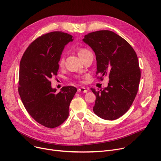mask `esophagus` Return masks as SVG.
I'll list each match as a JSON object with an SVG mask.
<instances>
[{
  "instance_id": "1",
  "label": "esophagus",
  "mask_w": 161,
  "mask_h": 161,
  "mask_svg": "<svg viewBox=\"0 0 161 161\" xmlns=\"http://www.w3.org/2000/svg\"><path fill=\"white\" fill-rule=\"evenodd\" d=\"M78 92H84V93H85V92H87V90L85 87H80L78 89Z\"/></svg>"
}]
</instances>
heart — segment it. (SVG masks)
<instances>
[{
    "instance_id": "b5f03b06",
    "label": "heart",
    "mask_w": 161,
    "mask_h": 161,
    "mask_svg": "<svg viewBox=\"0 0 161 161\" xmlns=\"http://www.w3.org/2000/svg\"><path fill=\"white\" fill-rule=\"evenodd\" d=\"M87 52H89L88 50L86 49H81L78 51V55L80 57L81 55L85 54L86 53H87ZM64 63V57L62 55L61 57H60V59H59V61H58V64L60 66H63V64Z\"/></svg>"
}]
</instances>
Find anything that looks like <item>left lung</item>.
<instances>
[{
    "instance_id": "8db88e82",
    "label": "left lung",
    "mask_w": 161,
    "mask_h": 161,
    "mask_svg": "<svg viewBox=\"0 0 161 161\" xmlns=\"http://www.w3.org/2000/svg\"><path fill=\"white\" fill-rule=\"evenodd\" d=\"M83 41L94 51L97 74H108V87L100 91L91 88L96 95L94 113L106 120L121 117L136 96L141 77L137 55L132 46L115 32L98 31L87 34Z\"/></svg>"
}]
</instances>
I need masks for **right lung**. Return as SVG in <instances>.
<instances>
[{
    "instance_id": "1",
    "label": "right lung",
    "mask_w": 161,
    "mask_h": 161,
    "mask_svg": "<svg viewBox=\"0 0 161 161\" xmlns=\"http://www.w3.org/2000/svg\"><path fill=\"white\" fill-rule=\"evenodd\" d=\"M72 37L59 31L45 34L32 42L20 61L18 91L22 103L33 119L47 128L57 127L67 119L77 91L66 86L56 92L49 81L57 75L59 59Z\"/></svg>"
}]
</instances>
